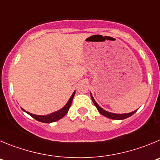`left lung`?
Returning a JSON list of instances; mask_svg holds the SVG:
<instances>
[{"mask_svg": "<svg viewBox=\"0 0 160 160\" xmlns=\"http://www.w3.org/2000/svg\"><path fill=\"white\" fill-rule=\"evenodd\" d=\"M90 95H91V98H92V102L94 103L95 106L96 107L97 110L99 111V112H100L101 115H103V116H106V117H108V118H110V119H126V118H128V117H130V116H132V115H133L134 113L136 112V110L132 112H130V113H124V114H116V113H112V112H107V111L103 110L102 108H100V106L97 104V103L96 102V100H94V98H93V96H92V94H90Z\"/></svg>", "mask_w": 160, "mask_h": 160, "instance_id": "1", "label": "left lung"}]
</instances>
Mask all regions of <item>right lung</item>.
<instances>
[{"label":"right lung","mask_w":160,"mask_h":160,"mask_svg":"<svg viewBox=\"0 0 160 160\" xmlns=\"http://www.w3.org/2000/svg\"><path fill=\"white\" fill-rule=\"evenodd\" d=\"M75 96V92L72 93V96L70 97V99L68 100V103H66L65 106H64L63 108H61L60 110L57 111V112H53V113H51L49 115H47V116H38V115H33L32 114V113H29V112H26L25 110L22 108V110L24 112H27L29 116H31L32 117L34 118L35 119H37V121L42 122V123H52V122H55L60 119L61 118L64 117L66 114H67V112H68L69 110V108L71 107L72 102V99Z\"/></svg>","instance_id":"obj_1"}]
</instances>
